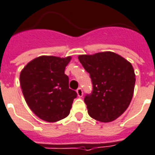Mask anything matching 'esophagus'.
I'll list each match as a JSON object with an SVG mask.
<instances>
[{"label":"esophagus","instance_id":"1","mask_svg":"<svg viewBox=\"0 0 155 155\" xmlns=\"http://www.w3.org/2000/svg\"><path fill=\"white\" fill-rule=\"evenodd\" d=\"M77 93H78V97H82L83 95V89H82L81 87H78V88L77 89Z\"/></svg>","mask_w":155,"mask_h":155}]
</instances>
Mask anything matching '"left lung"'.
Listing matches in <instances>:
<instances>
[{
  "label": "left lung",
  "instance_id": "8db88e82",
  "mask_svg": "<svg viewBox=\"0 0 155 155\" xmlns=\"http://www.w3.org/2000/svg\"><path fill=\"white\" fill-rule=\"evenodd\" d=\"M78 59L93 83V93L84 97L89 116L103 123L117 119L134 95L136 79L132 64L112 51L80 55Z\"/></svg>",
  "mask_w": 155,
  "mask_h": 155
}]
</instances>
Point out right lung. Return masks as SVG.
<instances>
[{
    "label": "right lung",
    "mask_w": 155,
    "mask_h": 155,
    "mask_svg": "<svg viewBox=\"0 0 155 155\" xmlns=\"http://www.w3.org/2000/svg\"><path fill=\"white\" fill-rule=\"evenodd\" d=\"M71 57L41 56L31 60L20 73L23 96L37 117L53 123L70 114L77 93L70 89L64 73Z\"/></svg>",
    "instance_id": "right-lung-1"
}]
</instances>
